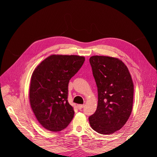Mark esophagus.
<instances>
[{
	"label": "esophagus",
	"mask_w": 157,
	"mask_h": 157,
	"mask_svg": "<svg viewBox=\"0 0 157 157\" xmlns=\"http://www.w3.org/2000/svg\"><path fill=\"white\" fill-rule=\"evenodd\" d=\"M84 105H77V107H78V109H82L83 107H84Z\"/></svg>",
	"instance_id": "obj_1"
}]
</instances>
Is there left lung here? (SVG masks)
<instances>
[{
	"mask_svg": "<svg viewBox=\"0 0 157 157\" xmlns=\"http://www.w3.org/2000/svg\"><path fill=\"white\" fill-rule=\"evenodd\" d=\"M90 63L98 87L96 112L89 117L92 129L108 135L124 126L132 111L134 83L126 65L116 58L90 57Z\"/></svg>",
	"mask_w": 157,
	"mask_h": 157,
	"instance_id": "1",
	"label": "left lung"
}]
</instances>
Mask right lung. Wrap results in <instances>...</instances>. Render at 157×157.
I'll use <instances>...</instances> for the list:
<instances>
[{"label":"right lung","instance_id":"right-lung-1","mask_svg":"<svg viewBox=\"0 0 157 157\" xmlns=\"http://www.w3.org/2000/svg\"><path fill=\"white\" fill-rule=\"evenodd\" d=\"M84 61V56L51 55L33 71L30 105L38 122L45 129L59 132L72 121L75 112L67 101L68 84Z\"/></svg>","mask_w":157,"mask_h":157}]
</instances>
